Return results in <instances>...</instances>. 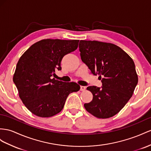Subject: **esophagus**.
Wrapping results in <instances>:
<instances>
[{
	"mask_svg": "<svg viewBox=\"0 0 151 151\" xmlns=\"http://www.w3.org/2000/svg\"><path fill=\"white\" fill-rule=\"evenodd\" d=\"M86 89V87L85 86H80V91H84Z\"/></svg>",
	"mask_w": 151,
	"mask_h": 151,
	"instance_id": "1",
	"label": "esophagus"
}]
</instances>
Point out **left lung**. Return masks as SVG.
<instances>
[{"label":"left lung","mask_w":151,"mask_h":151,"mask_svg":"<svg viewBox=\"0 0 151 151\" xmlns=\"http://www.w3.org/2000/svg\"><path fill=\"white\" fill-rule=\"evenodd\" d=\"M79 50L81 59L92 74L102 77L101 88H87L93 98L84 104L85 109L99 119L113 117L126 105L138 83L133 59L119 46L110 42L80 40Z\"/></svg>","instance_id":"8db88e82"}]
</instances>
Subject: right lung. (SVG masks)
<instances>
[{
    "label": "right lung",
    "instance_id": "obj_1",
    "mask_svg": "<svg viewBox=\"0 0 151 151\" xmlns=\"http://www.w3.org/2000/svg\"><path fill=\"white\" fill-rule=\"evenodd\" d=\"M79 40L45 39L33 44L21 56L13 75L19 97L30 112L50 117L63 109L69 94L80 90L75 82L55 80L64 55L78 48Z\"/></svg>",
    "mask_w": 151,
    "mask_h": 151
}]
</instances>
